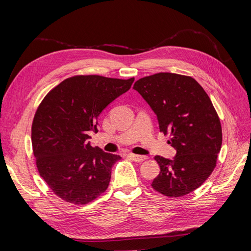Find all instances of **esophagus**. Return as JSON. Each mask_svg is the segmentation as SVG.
Instances as JSON below:
<instances>
[{"label":"esophagus","mask_w":251,"mask_h":251,"mask_svg":"<svg viewBox=\"0 0 251 251\" xmlns=\"http://www.w3.org/2000/svg\"><path fill=\"white\" fill-rule=\"evenodd\" d=\"M127 157L131 158L135 162H142L148 158L147 156H140V155H135V154H127Z\"/></svg>","instance_id":"34e87169"}]
</instances>
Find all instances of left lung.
Wrapping results in <instances>:
<instances>
[{
	"label": "left lung",
	"instance_id": "1",
	"mask_svg": "<svg viewBox=\"0 0 251 251\" xmlns=\"http://www.w3.org/2000/svg\"><path fill=\"white\" fill-rule=\"evenodd\" d=\"M134 90L156 114L159 128L171 134L174 159L156 156L160 173L151 182L157 192L182 197L203 184L214 171L222 146L218 114L204 89L193 77L157 73L135 82Z\"/></svg>",
	"mask_w": 251,
	"mask_h": 251
}]
</instances>
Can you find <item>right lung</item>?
Wrapping results in <instances>:
<instances>
[{
  "mask_svg": "<svg viewBox=\"0 0 251 251\" xmlns=\"http://www.w3.org/2000/svg\"><path fill=\"white\" fill-rule=\"evenodd\" d=\"M134 78L100 75L67 78L44 98L31 128L33 155L41 177L69 203L87 204L108 188L119 155L93 148L89 132H97L98 116Z\"/></svg>",
  "mask_w": 251,
  "mask_h": 251,
  "instance_id": "1",
  "label": "right lung"
}]
</instances>
